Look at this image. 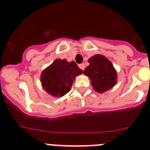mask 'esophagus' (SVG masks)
Wrapping results in <instances>:
<instances>
[{"label":"esophagus","instance_id":"obj_1","mask_svg":"<svg viewBox=\"0 0 150 150\" xmlns=\"http://www.w3.org/2000/svg\"><path fill=\"white\" fill-rule=\"evenodd\" d=\"M79 68L81 69V70L84 71V69H85V67H86V66H85V64L83 63V64H80L79 65Z\"/></svg>","mask_w":150,"mask_h":150}]
</instances>
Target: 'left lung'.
<instances>
[{"instance_id": "left-lung-1", "label": "left lung", "mask_w": 150, "mask_h": 150, "mask_svg": "<svg viewBox=\"0 0 150 150\" xmlns=\"http://www.w3.org/2000/svg\"><path fill=\"white\" fill-rule=\"evenodd\" d=\"M89 65L83 74L91 79V86L98 93H104L114 86L117 82V73L112 62L105 56L97 54L88 59Z\"/></svg>"}]
</instances>
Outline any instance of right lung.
<instances>
[{
    "mask_svg": "<svg viewBox=\"0 0 150 150\" xmlns=\"http://www.w3.org/2000/svg\"><path fill=\"white\" fill-rule=\"evenodd\" d=\"M83 74L75 62L55 59L41 73L40 83L43 89L52 96L62 97L71 90L76 76Z\"/></svg>",
    "mask_w": 150,
    "mask_h": 150,
    "instance_id": "obj_1",
    "label": "right lung"
}]
</instances>
